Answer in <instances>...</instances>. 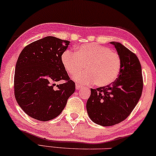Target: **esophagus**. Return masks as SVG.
Returning a JSON list of instances; mask_svg holds the SVG:
<instances>
[{
  "mask_svg": "<svg viewBox=\"0 0 156 156\" xmlns=\"http://www.w3.org/2000/svg\"><path fill=\"white\" fill-rule=\"evenodd\" d=\"M83 87L82 86H80V85H79V84H76V89H80V88H81Z\"/></svg>",
  "mask_w": 156,
  "mask_h": 156,
  "instance_id": "esophagus-1",
  "label": "esophagus"
}]
</instances>
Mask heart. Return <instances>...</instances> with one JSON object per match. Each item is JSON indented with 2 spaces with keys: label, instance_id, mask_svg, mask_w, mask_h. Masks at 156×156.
I'll use <instances>...</instances> for the list:
<instances>
[{
  "label": "heart",
  "instance_id": "1",
  "mask_svg": "<svg viewBox=\"0 0 156 156\" xmlns=\"http://www.w3.org/2000/svg\"><path fill=\"white\" fill-rule=\"evenodd\" d=\"M61 62L70 75H74L86 66L87 70L75 74V80L86 85L95 83L99 87L109 86L117 79L122 66L117 52L94 43L78 47L75 53L66 51L61 56Z\"/></svg>",
  "mask_w": 156,
  "mask_h": 156
}]
</instances>
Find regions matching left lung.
Segmentation results:
<instances>
[{
  "label": "left lung",
  "instance_id": "8db88e82",
  "mask_svg": "<svg viewBox=\"0 0 156 156\" xmlns=\"http://www.w3.org/2000/svg\"><path fill=\"white\" fill-rule=\"evenodd\" d=\"M122 62L121 70L109 86L93 89L86 104L90 119L97 125L109 127L126 119L142 95L143 79L141 65L135 53L121 43L112 42Z\"/></svg>",
  "mask_w": 156,
  "mask_h": 156
}]
</instances>
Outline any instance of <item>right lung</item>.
<instances>
[{
  "mask_svg": "<svg viewBox=\"0 0 156 156\" xmlns=\"http://www.w3.org/2000/svg\"><path fill=\"white\" fill-rule=\"evenodd\" d=\"M68 40L46 37L31 42L18 58L14 74V96L29 117L46 122L60 115L76 90L65 70L61 56ZM62 80L55 87V83Z\"/></svg>",
  "mask_w": 156,
  "mask_h": 156,
  "instance_id": "right-lung-1",
  "label": "right lung"
}]
</instances>
